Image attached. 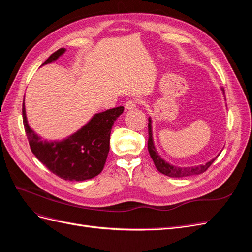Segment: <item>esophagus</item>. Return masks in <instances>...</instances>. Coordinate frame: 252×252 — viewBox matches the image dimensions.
Instances as JSON below:
<instances>
[{"mask_svg": "<svg viewBox=\"0 0 252 252\" xmlns=\"http://www.w3.org/2000/svg\"><path fill=\"white\" fill-rule=\"evenodd\" d=\"M136 104H138V101L136 100H129L125 103V109L126 110H133L136 107Z\"/></svg>", "mask_w": 252, "mask_h": 252, "instance_id": "1", "label": "esophagus"}]
</instances>
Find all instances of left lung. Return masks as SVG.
I'll use <instances>...</instances> for the list:
<instances>
[{"label":"left lung","mask_w":252,"mask_h":252,"mask_svg":"<svg viewBox=\"0 0 252 252\" xmlns=\"http://www.w3.org/2000/svg\"><path fill=\"white\" fill-rule=\"evenodd\" d=\"M223 94H225L224 89ZM148 151L149 155L154 161L157 169L167 175V177H171V178H184V177H190V175H195V174H201L207 170L210 165L215 162V159L217 158H212L211 161L208 163H206L205 165H199V166H192V167H179V166H174L169 164L168 162L164 161V159L161 158V156L158 155V152L157 151L155 144H154V139H152V127H151V119H148Z\"/></svg>","instance_id":"8db88e82"}]
</instances>
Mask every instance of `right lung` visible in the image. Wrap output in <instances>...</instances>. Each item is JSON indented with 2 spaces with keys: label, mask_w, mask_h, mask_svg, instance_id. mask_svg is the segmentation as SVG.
Returning <instances> with one entry per match:
<instances>
[{
  "label": "right lung",
  "mask_w": 252,
  "mask_h": 252,
  "mask_svg": "<svg viewBox=\"0 0 252 252\" xmlns=\"http://www.w3.org/2000/svg\"><path fill=\"white\" fill-rule=\"evenodd\" d=\"M66 51L60 48L43 65L58 60ZM42 65V66H43ZM124 111L123 106L96 113L87 124L62 141L42 140L29 127L23 102V123L32 154L39 161L65 181H85L100 174L109 152L112 125Z\"/></svg>",
  "instance_id": "1"
}]
</instances>
